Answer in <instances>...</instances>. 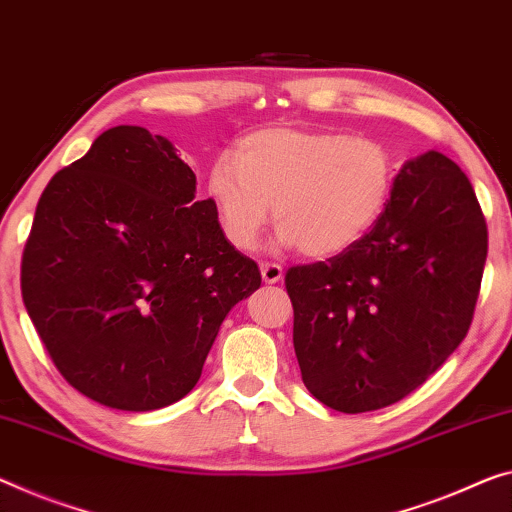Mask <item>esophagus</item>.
<instances>
[{"instance_id": "1", "label": "esophagus", "mask_w": 512, "mask_h": 512, "mask_svg": "<svg viewBox=\"0 0 512 512\" xmlns=\"http://www.w3.org/2000/svg\"><path fill=\"white\" fill-rule=\"evenodd\" d=\"M261 274L265 283H279L283 279V267L277 263H261Z\"/></svg>"}]
</instances>
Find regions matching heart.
Wrapping results in <instances>:
<instances>
[{"mask_svg":"<svg viewBox=\"0 0 512 512\" xmlns=\"http://www.w3.org/2000/svg\"><path fill=\"white\" fill-rule=\"evenodd\" d=\"M396 160L380 141L274 125L242 137L210 167L208 194L226 240L251 249L270 222L274 245L332 258L371 233L387 210Z\"/></svg>","mask_w":512,"mask_h":512,"instance_id":"b5f03b06","label":"heart"}]
</instances>
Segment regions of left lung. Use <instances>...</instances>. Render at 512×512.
Segmentation results:
<instances>
[{
	"mask_svg": "<svg viewBox=\"0 0 512 512\" xmlns=\"http://www.w3.org/2000/svg\"><path fill=\"white\" fill-rule=\"evenodd\" d=\"M485 258V217L462 169L439 151L407 160L371 233L286 272L306 389L359 414L421 387L469 332Z\"/></svg>",
	"mask_w": 512,
	"mask_h": 512,
	"instance_id": "obj_1",
	"label": "left lung"
}]
</instances>
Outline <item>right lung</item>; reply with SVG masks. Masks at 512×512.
Here are the masks:
<instances>
[{
	"instance_id": "obj_1",
	"label": "right lung",
	"mask_w": 512,
	"mask_h": 512,
	"mask_svg": "<svg viewBox=\"0 0 512 512\" xmlns=\"http://www.w3.org/2000/svg\"><path fill=\"white\" fill-rule=\"evenodd\" d=\"M22 300L59 373L100 405L151 412L199 382L261 272L235 249L169 139L116 125L47 183Z\"/></svg>"
}]
</instances>
